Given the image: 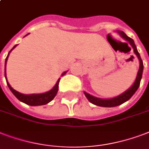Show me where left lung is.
I'll list each match as a JSON object with an SVG mask.
<instances>
[{"instance_id": "obj_1", "label": "left lung", "mask_w": 149, "mask_h": 149, "mask_svg": "<svg viewBox=\"0 0 149 149\" xmlns=\"http://www.w3.org/2000/svg\"><path fill=\"white\" fill-rule=\"evenodd\" d=\"M119 33L122 36V37H123L125 40H127L129 43L130 44V45L132 46L133 49H134V52L136 54V55L138 56V59L140 61V67H139V70H138V75H137V78L135 79V82L134 83V84L130 89H128L127 91H125L123 94L119 95L118 97H113V98H111V99H100V98H97V97H95L92 95H89L87 93L84 92L85 96L87 97V98L88 99L90 102H91L92 104L95 105H97V106H102V107H115V106H117V105H120L123 103H124L130 99V97H132L134 94L136 92V91L138 90V88L140 86L141 79V77H142V72H143V68H144V65H143V62L141 58L140 54L138 53V50H137V47H136V45L134 44V41L133 40V39H131L130 37H127L126 33H124L123 31H118Z\"/></svg>"}]
</instances>
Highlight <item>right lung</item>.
I'll use <instances>...</instances> for the list:
<instances>
[{
	"mask_svg": "<svg viewBox=\"0 0 149 149\" xmlns=\"http://www.w3.org/2000/svg\"><path fill=\"white\" fill-rule=\"evenodd\" d=\"M16 45H15L14 47L9 52V53L14 49L15 47H16ZM8 53V54H9ZM8 54L7 56L6 59H5V66H6V62L7 60H8ZM66 72H63L64 75ZM4 76H5V78H6V81H7V84L8 86L9 89L11 90V91L13 93V95L15 96V97L18 98V99L22 102H24L26 104L29 105H33V106H36V105H46L47 104L48 102H50L52 100H53L55 95H56L57 92H58V83H59L60 78L58 80V82L55 84L53 88H52L51 91H47L46 93H44V94H40V95H23V94H21V93L18 92L16 91L15 90H14L12 87L10 86V84L8 82L7 80V77H6V71H5V68H4Z\"/></svg>",
	"mask_w": 149,
	"mask_h": 149,
	"instance_id": "1",
	"label": "right lung"
}]
</instances>
